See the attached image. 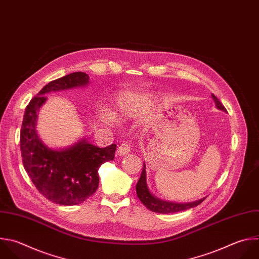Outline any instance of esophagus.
I'll return each mask as SVG.
<instances>
[{"label": "esophagus", "instance_id": "obj_1", "mask_svg": "<svg viewBox=\"0 0 259 259\" xmlns=\"http://www.w3.org/2000/svg\"><path fill=\"white\" fill-rule=\"evenodd\" d=\"M131 150H132V148L128 143H122L117 149V154L120 156H124V155L128 154L131 152Z\"/></svg>", "mask_w": 259, "mask_h": 259}]
</instances>
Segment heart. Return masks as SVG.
<instances>
[{
	"label": "heart",
	"instance_id": "heart-1",
	"mask_svg": "<svg viewBox=\"0 0 259 259\" xmlns=\"http://www.w3.org/2000/svg\"><path fill=\"white\" fill-rule=\"evenodd\" d=\"M133 115H134V109L132 105L130 104L126 98L121 97L118 99L115 105V108L113 110V115L109 110L103 109L100 111L98 117L104 124L112 125L115 123V119L124 120L126 118L132 117Z\"/></svg>",
	"mask_w": 259,
	"mask_h": 259
}]
</instances>
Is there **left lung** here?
Masks as SVG:
<instances>
[{"label": "left lung", "instance_id": "left-lung-1", "mask_svg": "<svg viewBox=\"0 0 259 259\" xmlns=\"http://www.w3.org/2000/svg\"><path fill=\"white\" fill-rule=\"evenodd\" d=\"M211 97L214 101V104L217 106L218 109L221 110H226V108L224 107V105L220 102V100L213 95L211 94ZM136 190H137V194L138 197L140 198V200L144 203V205L149 208L152 211L155 212H159V213H170V212H177V211H181V210H185L194 206H197L199 203H201L205 198H201L199 200L196 201H192V202H185V203H176V202H170V201H166V200H162L158 197H156L155 195H153L147 185V179H146V165L144 163V168L142 170V174L141 177L136 185Z\"/></svg>", "mask_w": 259, "mask_h": 259}]
</instances>
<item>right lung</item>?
Wrapping results in <instances>:
<instances>
[{
  "label": "right lung",
  "mask_w": 259,
  "mask_h": 259,
  "mask_svg": "<svg viewBox=\"0 0 259 259\" xmlns=\"http://www.w3.org/2000/svg\"><path fill=\"white\" fill-rule=\"evenodd\" d=\"M89 76L76 72L46 85L26 106L20 149L24 169L37 190L48 199L62 205H76L88 199L98 188L99 167L114 159L116 145L98 148L86 139L72 147L56 151L48 148L36 131L38 111L48 93L86 86Z\"/></svg>",
  "instance_id": "1"
}]
</instances>
